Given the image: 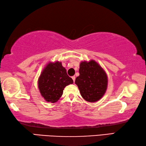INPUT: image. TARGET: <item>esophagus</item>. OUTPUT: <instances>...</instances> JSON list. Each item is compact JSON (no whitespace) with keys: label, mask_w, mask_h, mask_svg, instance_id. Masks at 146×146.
I'll return each instance as SVG.
<instances>
[{"label":"esophagus","mask_w":146,"mask_h":146,"mask_svg":"<svg viewBox=\"0 0 146 146\" xmlns=\"http://www.w3.org/2000/svg\"><path fill=\"white\" fill-rule=\"evenodd\" d=\"M72 79H73V82H75V76H72Z\"/></svg>","instance_id":"obj_1"}]
</instances>
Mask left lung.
I'll use <instances>...</instances> for the list:
<instances>
[{"label":"left lung","instance_id":"obj_1","mask_svg":"<svg viewBox=\"0 0 146 146\" xmlns=\"http://www.w3.org/2000/svg\"><path fill=\"white\" fill-rule=\"evenodd\" d=\"M80 75L76 78L81 96L89 102H96L105 94L107 89L108 78L104 70L94 60L80 64Z\"/></svg>","mask_w":146,"mask_h":146}]
</instances>
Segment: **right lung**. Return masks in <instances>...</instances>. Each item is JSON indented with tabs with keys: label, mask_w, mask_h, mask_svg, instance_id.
I'll use <instances>...</instances> for the list:
<instances>
[{
	"label": "right lung",
	"mask_w": 146,
	"mask_h": 146,
	"mask_svg": "<svg viewBox=\"0 0 146 146\" xmlns=\"http://www.w3.org/2000/svg\"><path fill=\"white\" fill-rule=\"evenodd\" d=\"M73 83L61 62H50L39 76L38 88L47 102L55 103L61 97L64 87Z\"/></svg>",
	"instance_id": "1"
}]
</instances>
